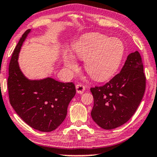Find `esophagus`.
<instances>
[{"label":"esophagus","mask_w":157,"mask_h":157,"mask_svg":"<svg viewBox=\"0 0 157 157\" xmlns=\"http://www.w3.org/2000/svg\"><path fill=\"white\" fill-rule=\"evenodd\" d=\"M85 90V87L83 85L78 84L76 85V90H77V93L82 94L83 93H84Z\"/></svg>","instance_id":"1"}]
</instances>
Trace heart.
Listing matches in <instances>:
<instances>
[{
  "instance_id": "b5f03b06",
  "label": "heart",
  "mask_w": 157,
  "mask_h": 157,
  "mask_svg": "<svg viewBox=\"0 0 157 157\" xmlns=\"http://www.w3.org/2000/svg\"><path fill=\"white\" fill-rule=\"evenodd\" d=\"M124 54V45L120 39H110L100 33L83 36L72 47L71 55L65 54L64 64L68 70H75V58L85 61V70L92 79L103 81L110 78L120 66Z\"/></svg>"
}]
</instances>
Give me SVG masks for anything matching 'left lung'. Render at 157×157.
<instances>
[{
  "mask_svg": "<svg viewBox=\"0 0 157 157\" xmlns=\"http://www.w3.org/2000/svg\"><path fill=\"white\" fill-rule=\"evenodd\" d=\"M146 89V77L139 52L127 57L120 73L103 86L91 87L94 105L93 121L110 130L126 123L139 107Z\"/></svg>",
  "mask_w": 157,
  "mask_h": 157,
  "instance_id": "left-lung-1",
  "label": "left lung"
}]
</instances>
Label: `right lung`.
Here are the masks:
<instances>
[{
    "mask_svg": "<svg viewBox=\"0 0 157 157\" xmlns=\"http://www.w3.org/2000/svg\"><path fill=\"white\" fill-rule=\"evenodd\" d=\"M31 32L22 35L12 54L8 69L10 103L21 118L31 128L43 132L55 130L66 118L69 103L76 93L73 82H61L51 77L31 80L18 66V54Z\"/></svg>",
    "mask_w": 157,
    "mask_h": 157,
    "instance_id": "add662e5",
    "label": "right lung"
}]
</instances>
